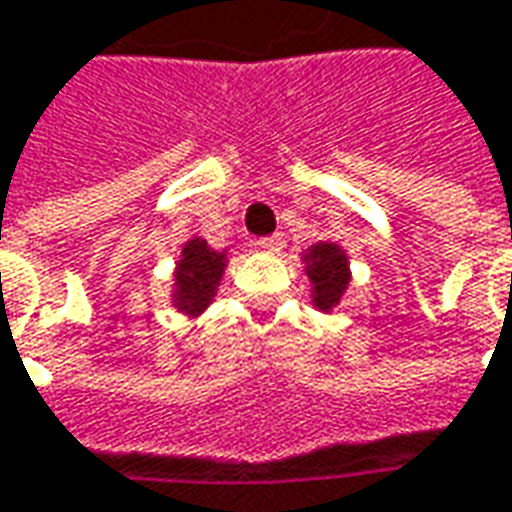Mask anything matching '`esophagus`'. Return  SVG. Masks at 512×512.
Wrapping results in <instances>:
<instances>
[{"mask_svg": "<svg viewBox=\"0 0 512 512\" xmlns=\"http://www.w3.org/2000/svg\"><path fill=\"white\" fill-rule=\"evenodd\" d=\"M257 246H260L263 252L274 255V252H280V249H283V235H269V238H260V241H257Z\"/></svg>", "mask_w": 512, "mask_h": 512, "instance_id": "obj_1", "label": "esophagus"}]
</instances>
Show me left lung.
I'll use <instances>...</instances> for the list:
<instances>
[{"mask_svg": "<svg viewBox=\"0 0 512 512\" xmlns=\"http://www.w3.org/2000/svg\"><path fill=\"white\" fill-rule=\"evenodd\" d=\"M305 274L311 280V302L316 311L330 314L347 294V285L353 280L350 274V257L344 246L330 241H319L302 252Z\"/></svg>", "mask_w": 512, "mask_h": 512, "instance_id": "1", "label": "left lung"}]
</instances>
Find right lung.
I'll return each instance as SVG.
<instances>
[{
  "mask_svg": "<svg viewBox=\"0 0 512 512\" xmlns=\"http://www.w3.org/2000/svg\"><path fill=\"white\" fill-rule=\"evenodd\" d=\"M229 263V249H212L201 235L182 243L173 269L170 305L187 319H198L218 297V285Z\"/></svg>",
  "mask_w": 512,
  "mask_h": 512,
  "instance_id": "obj_1",
  "label": "right lung"
}]
</instances>
